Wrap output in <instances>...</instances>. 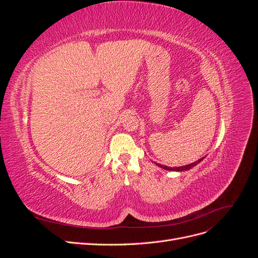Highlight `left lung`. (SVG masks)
Masks as SVG:
<instances>
[{
    "label": "left lung",
    "mask_w": 258,
    "mask_h": 258,
    "mask_svg": "<svg viewBox=\"0 0 258 258\" xmlns=\"http://www.w3.org/2000/svg\"><path fill=\"white\" fill-rule=\"evenodd\" d=\"M205 159V157H202V158H200L199 160H197V161H195V162H192V163H189V165H186V166H182V167H167V166H163V165H159V163H157V162H155L156 165H157L158 167H160L161 169H165V170H168V171H177V172H179V171H187V170H190L191 168H194L195 166H197L199 162H201L202 160Z\"/></svg>",
    "instance_id": "8db88e82"
}]
</instances>
